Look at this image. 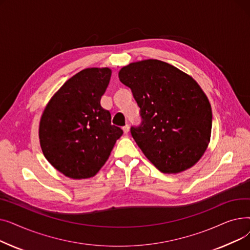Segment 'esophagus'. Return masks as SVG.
Wrapping results in <instances>:
<instances>
[{
	"mask_svg": "<svg viewBox=\"0 0 250 250\" xmlns=\"http://www.w3.org/2000/svg\"><path fill=\"white\" fill-rule=\"evenodd\" d=\"M123 130H124V133L126 135V134H128V132H129V126L126 125H125L124 127H123Z\"/></svg>",
	"mask_w": 250,
	"mask_h": 250,
	"instance_id": "1",
	"label": "esophagus"
}]
</instances>
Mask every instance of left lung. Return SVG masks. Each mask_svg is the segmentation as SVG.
Wrapping results in <instances>:
<instances>
[{
    "mask_svg": "<svg viewBox=\"0 0 250 250\" xmlns=\"http://www.w3.org/2000/svg\"><path fill=\"white\" fill-rule=\"evenodd\" d=\"M118 78L141 109L142 124L130 133L151 163L168 174L198 163L211 139L212 108L194 79L152 59L125 65Z\"/></svg>",
    "mask_w": 250,
    "mask_h": 250,
    "instance_id": "obj_1",
    "label": "left lung"
}]
</instances>
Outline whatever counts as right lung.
<instances>
[{
    "label": "right lung",
    "instance_id": "right-lung-1",
    "mask_svg": "<svg viewBox=\"0 0 250 250\" xmlns=\"http://www.w3.org/2000/svg\"><path fill=\"white\" fill-rule=\"evenodd\" d=\"M110 77L109 68L80 71L56 92L43 110L38 129L41 147L46 160L64 176L96 175L123 135L100 105Z\"/></svg>",
    "mask_w": 250,
    "mask_h": 250
}]
</instances>
